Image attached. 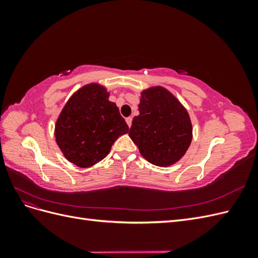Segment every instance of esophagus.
Here are the masks:
<instances>
[{
  "label": "esophagus",
  "mask_w": 258,
  "mask_h": 258,
  "mask_svg": "<svg viewBox=\"0 0 258 258\" xmlns=\"http://www.w3.org/2000/svg\"><path fill=\"white\" fill-rule=\"evenodd\" d=\"M126 122H127L128 126L130 127L131 123H132V117H127V118H126Z\"/></svg>",
  "instance_id": "34e87169"
}]
</instances>
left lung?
Segmentation results:
<instances>
[{
	"mask_svg": "<svg viewBox=\"0 0 258 258\" xmlns=\"http://www.w3.org/2000/svg\"><path fill=\"white\" fill-rule=\"evenodd\" d=\"M140 114L132 120L129 136L143 157L155 166H171L181 159L191 142L189 115L162 87L144 90Z\"/></svg>",
	"mask_w": 258,
	"mask_h": 258,
	"instance_id": "obj_1",
	"label": "left lung"
}]
</instances>
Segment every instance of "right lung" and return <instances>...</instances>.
Wrapping results in <instances>:
<instances>
[{"label":"right lung","mask_w":258,"mask_h":258,"mask_svg":"<svg viewBox=\"0 0 258 258\" xmlns=\"http://www.w3.org/2000/svg\"><path fill=\"white\" fill-rule=\"evenodd\" d=\"M129 131L118 107L98 84L85 86L71 97L54 128L56 142L66 158L81 168L106 157L117 138Z\"/></svg>","instance_id":"add662e5"}]
</instances>
